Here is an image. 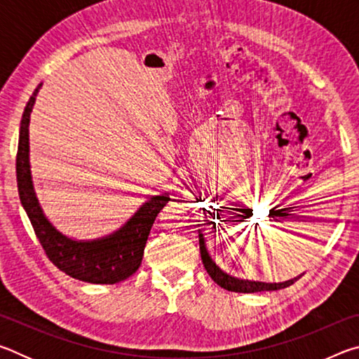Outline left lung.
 <instances>
[{"label": "left lung", "instance_id": "8db88e82", "mask_svg": "<svg viewBox=\"0 0 359 359\" xmlns=\"http://www.w3.org/2000/svg\"><path fill=\"white\" fill-rule=\"evenodd\" d=\"M199 231V250H201V259L203 264L208 271V274L210 276L212 280H214L217 285H220L222 288L228 290V291H236V293H258V291H274V290H282L287 288L290 285H293L297 278H301V276H297L291 280L287 282H280V283H266V282H255V280H244V278H238L226 274V272L222 271L220 267L215 264V261L212 259V257L208 252V247H205V239L204 234Z\"/></svg>", "mask_w": 359, "mask_h": 359}]
</instances>
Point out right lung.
<instances>
[{
	"mask_svg": "<svg viewBox=\"0 0 359 359\" xmlns=\"http://www.w3.org/2000/svg\"><path fill=\"white\" fill-rule=\"evenodd\" d=\"M42 83L38 85L23 111L17 149L15 171L20 203L33 224L47 258L60 271L77 280L100 285H112L131 277L141 266L151 224L169 201V194L151 196L144 203L123 226L115 233L95 241H77L53 226L36 198L32 169H29V115Z\"/></svg>",
	"mask_w": 359,
	"mask_h": 359,
	"instance_id": "add662e5",
	"label": "right lung"
}]
</instances>
